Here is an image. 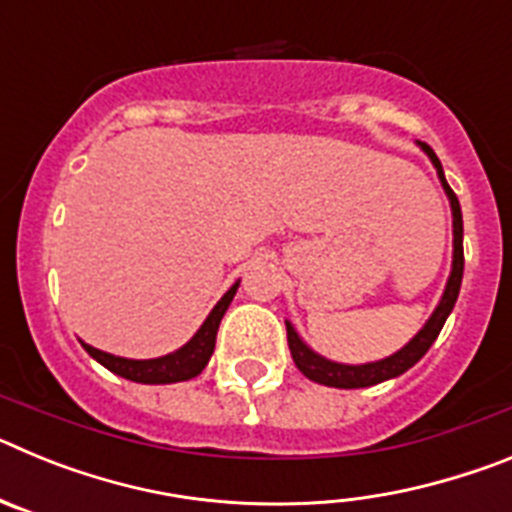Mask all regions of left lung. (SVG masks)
Instances as JSON below:
<instances>
[{"instance_id":"left-lung-1","label":"left lung","mask_w":512,"mask_h":512,"mask_svg":"<svg viewBox=\"0 0 512 512\" xmlns=\"http://www.w3.org/2000/svg\"><path fill=\"white\" fill-rule=\"evenodd\" d=\"M428 158L433 161L438 171V179L443 184V192L449 197L451 202V215H454V261H451V277L446 282V289H443V297L438 302V307L433 310V315L428 318V323L418 330V336L413 338L410 343L397 351V354L387 356L382 361H372V364H338V361H330L325 356L315 354L300 336H297V330L292 328V323L287 320V343L289 351H292V359H295L297 369L305 374L307 379L312 382L325 384V387H338V390H359V387H372V384L387 382V379H395L400 374H405L410 366L418 364L420 359L425 356V351L433 346V341L441 333L443 323L451 315L456 305V297H459L461 289V277H464V223H461V207L459 200H456L454 189L449 187L446 182V176H443L441 161L433 153L431 146H425V143H418Z\"/></svg>"}]
</instances>
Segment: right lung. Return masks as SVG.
I'll return each mask as SVG.
<instances>
[{
  "label": "right lung",
  "instance_id": "right-lung-1",
  "mask_svg": "<svg viewBox=\"0 0 512 512\" xmlns=\"http://www.w3.org/2000/svg\"><path fill=\"white\" fill-rule=\"evenodd\" d=\"M235 289L238 282L220 297L212 312L207 315V320L202 323V328L184 343L179 351L166 356H158V359H122V356H112L107 351H99V348L89 346V343L81 341V346L87 348V354L92 359H97L104 369H110L117 377H125L130 382L140 384H174V382H187V379L197 377L210 361L212 351H215V338L217 328H220V320H223L225 310L233 302Z\"/></svg>",
  "mask_w": 512,
  "mask_h": 512
}]
</instances>
